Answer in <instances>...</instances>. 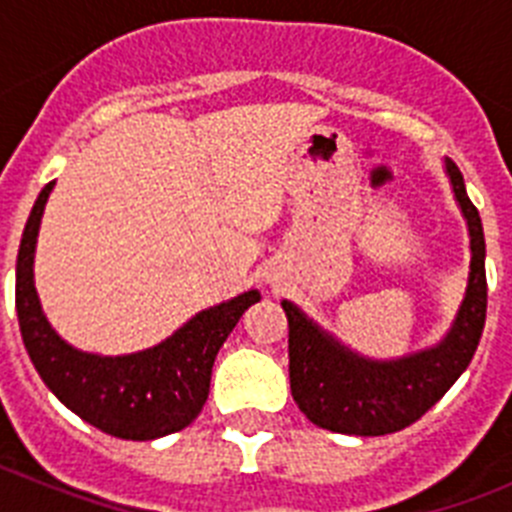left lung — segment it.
<instances>
[{
	"instance_id": "obj_1",
	"label": "left lung",
	"mask_w": 512,
	"mask_h": 512,
	"mask_svg": "<svg viewBox=\"0 0 512 512\" xmlns=\"http://www.w3.org/2000/svg\"><path fill=\"white\" fill-rule=\"evenodd\" d=\"M456 200L472 235V274L456 323L441 346L377 364L320 333L295 305L282 302L289 323V384L307 420L346 436H384L413 425L449 392L479 346L487 318L485 233L464 176L446 161Z\"/></svg>"
}]
</instances>
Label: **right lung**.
Segmentation results:
<instances>
[{"label":"right lung","mask_w":512,"mask_h":512,"mask_svg":"<svg viewBox=\"0 0 512 512\" xmlns=\"http://www.w3.org/2000/svg\"><path fill=\"white\" fill-rule=\"evenodd\" d=\"M53 182L45 184L27 217L17 253L15 305L22 343L40 379L81 420L130 441H151L182 431L200 415L210 392L212 364L259 292L200 312L169 341L133 356H92L66 346L40 312L33 284V251L40 215Z\"/></svg>","instance_id":"1"}]
</instances>
